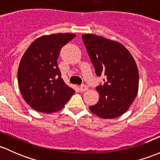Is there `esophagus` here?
Masks as SVG:
<instances>
[{
    "instance_id": "34e87169",
    "label": "esophagus",
    "mask_w": 160,
    "mask_h": 160,
    "mask_svg": "<svg viewBox=\"0 0 160 160\" xmlns=\"http://www.w3.org/2000/svg\"><path fill=\"white\" fill-rule=\"evenodd\" d=\"M86 90H88V86L85 85H82L80 86V91L81 92H85L86 91Z\"/></svg>"
}]
</instances>
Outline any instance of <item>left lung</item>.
Instances as JSON below:
<instances>
[{
    "label": "left lung",
    "instance_id": "obj_1",
    "mask_svg": "<svg viewBox=\"0 0 160 160\" xmlns=\"http://www.w3.org/2000/svg\"><path fill=\"white\" fill-rule=\"evenodd\" d=\"M97 76H105L104 84L96 87L98 103L89 106L102 118H113L126 112L139 88V72L134 58L124 45L101 36H82Z\"/></svg>",
    "mask_w": 160,
    "mask_h": 160
}]
</instances>
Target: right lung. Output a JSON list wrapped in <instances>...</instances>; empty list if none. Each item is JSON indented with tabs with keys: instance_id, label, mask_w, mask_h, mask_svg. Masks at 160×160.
Segmentation results:
<instances>
[{
	"instance_id": "1",
	"label": "right lung",
	"mask_w": 160,
	"mask_h": 160,
	"mask_svg": "<svg viewBox=\"0 0 160 160\" xmlns=\"http://www.w3.org/2000/svg\"><path fill=\"white\" fill-rule=\"evenodd\" d=\"M75 37L68 33L42 36L24 52L18 71L19 88L26 102L36 111H58L75 93L61 77L57 63L62 48Z\"/></svg>"
}]
</instances>
